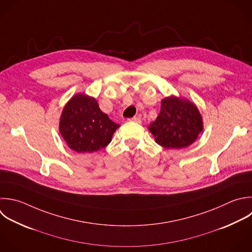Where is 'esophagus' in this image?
Masks as SVG:
<instances>
[{
  "instance_id": "1",
  "label": "esophagus",
  "mask_w": 252,
  "mask_h": 252,
  "mask_svg": "<svg viewBox=\"0 0 252 252\" xmlns=\"http://www.w3.org/2000/svg\"><path fill=\"white\" fill-rule=\"evenodd\" d=\"M129 121H133V122H136V123H141V119L138 118V117H133V118L129 119Z\"/></svg>"
}]
</instances>
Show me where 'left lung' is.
Masks as SVG:
<instances>
[{
  "instance_id": "obj_1",
  "label": "left lung",
  "mask_w": 252,
  "mask_h": 252,
  "mask_svg": "<svg viewBox=\"0 0 252 252\" xmlns=\"http://www.w3.org/2000/svg\"><path fill=\"white\" fill-rule=\"evenodd\" d=\"M149 130L163 148H186L203 131L202 116L194 103L171 95L161 100L159 114Z\"/></svg>"
}]
</instances>
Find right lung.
Instances as JSON below:
<instances>
[{"mask_svg":"<svg viewBox=\"0 0 252 252\" xmlns=\"http://www.w3.org/2000/svg\"><path fill=\"white\" fill-rule=\"evenodd\" d=\"M119 127L100 110L95 98L83 94L68 101L59 124L68 147L77 153H94L106 147Z\"/></svg>","mask_w":252,"mask_h":252,"instance_id":"right-lung-1","label":"right lung"}]
</instances>
